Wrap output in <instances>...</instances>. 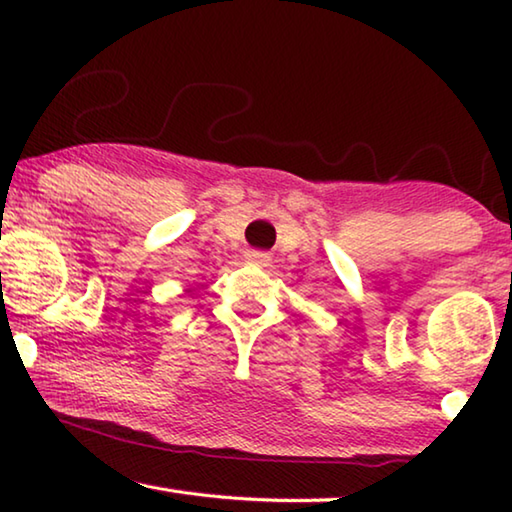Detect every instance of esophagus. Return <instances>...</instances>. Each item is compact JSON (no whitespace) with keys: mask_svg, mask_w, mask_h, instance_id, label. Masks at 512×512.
<instances>
[{"mask_svg":"<svg viewBox=\"0 0 512 512\" xmlns=\"http://www.w3.org/2000/svg\"><path fill=\"white\" fill-rule=\"evenodd\" d=\"M246 259H248V262H253V264L266 266L268 262H271V255H268V253H259V250H248Z\"/></svg>","mask_w":512,"mask_h":512,"instance_id":"34e87169","label":"esophagus"}]
</instances>
